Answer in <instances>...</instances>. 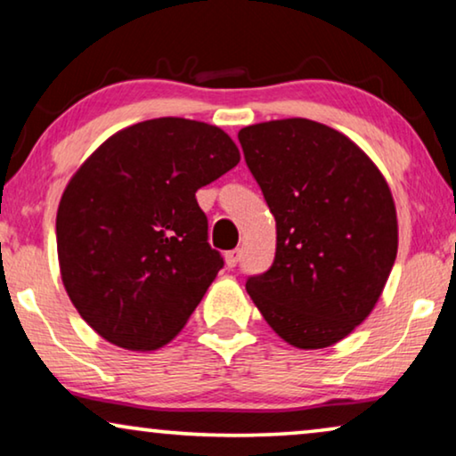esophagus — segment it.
<instances>
[{
    "mask_svg": "<svg viewBox=\"0 0 456 456\" xmlns=\"http://www.w3.org/2000/svg\"><path fill=\"white\" fill-rule=\"evenodd\" d=\"M224 259H226L228 267H236V264L240 261V248H232V251H228L224 255Z\"/></svg>",
    "mask_w": 456,
    "mask_h": 456,
    "instance_id": "obj_1",
    "label": "esophagus"
}]
</instances>
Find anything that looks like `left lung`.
Segmentation results:
<instances>
[{
	"label": "left lung",
	"mask_w": 456,
	"mask_h": 456,
	"mask_svg": "<svg viewBox=\"0 0 456 456\" xmlns=\"http://www.w3.org/2000/svg\"><path fill=\"white\" fill-rule=\"evenodd\" d=\"M245 161L276 217V257L247 292L280 338L305 351L371 314L398 248L382 172L338 130L289 118L242 128Z\"/></svg>",
	"instance_id": "1"
}]
</instances>
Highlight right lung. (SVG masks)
<instances>
[{"label": "right lung", "mask_w": 456, "mask_h": 456, "mask_svg": "<svg viewBox=\"0 0 456 456\" xmlns=\"http://www.w3.org/2000/svg\"><path fill=\"white\" fill-rule=\"evenodd\" d=\"M240 161L211 124L155 118L110 136L68 183L55 234L61 282L111 345L155 351L222 270L195 192Z\"/></svg>", "instance_id": "obj_1"}]
</instances>
